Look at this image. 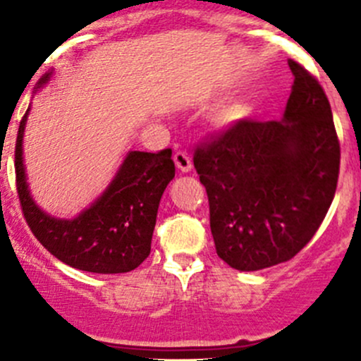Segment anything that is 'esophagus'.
<instances>
[{
	"label": "esophagus",
	"instance_id": "obj_1",
	"mask_svg": "<svg viewBox=\"0 0 361 361\" xmlns=\"http://www.w3.org/2000/svg\"><path fill=\"white\" fill-rule=\"evenodd\" d=\"M173 159H174V164H176V167L181 171V173H188V171H192V160L187 155V152H176Z\"/></svg>",
	"mask_w": 361,
	"mask_h": 361
}]
</instances>
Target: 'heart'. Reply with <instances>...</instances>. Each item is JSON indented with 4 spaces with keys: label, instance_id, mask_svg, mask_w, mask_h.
<instances>
[{
    "label": "heart",
    "instance_id": "obj_1",
    "mask_svg": "<svg viewBox=\"0 0 361 361\" xmlns=\"http://www.w3.org/2000/svg\"><path fill=\"white\" fill-rule=\"evenodd\" d=\"M253 113V104L248 103V101H241V103H235L228 108L227 113H225V122L228 123H238L246 120Z\"/></svg>",
    "mask_w": 361,
    "mask_h": 361
}]
</instances>
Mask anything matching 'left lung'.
I'll use <instances>...</instances> for the list:
<instances>
[{"label": "left lung", "mask_w": 361, "mask_h": 361, "mask_svg": "<svg viewBox=\"0 0 361 361\" xmlns=\"http://www.w3.org/2000/svg\"><path fill=\"white\" fill-rule=\"evenodd\" d=\"M288 66L293 85L279 122L243 120L194 155L216 253L238 271L293 258L336 195L341 147L330 103L314 76Z\"/></svg>", "instance_id": "left-lung-1"}]
</instances>
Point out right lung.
I'll return each instance as SVG.
<instances>
[{"label": "right lung", "instance_id": "add662e5", "mask_svg": "<svg viewBox=\"0 0 361 361\" xmlns=\"http://www.w3.org/2000/svg\"><path fill=\"white\" fill-rule=\"evenodd\" d=\"M54 71L38 80L47 85ZM27 108L16 143V180L23 213L32 234L69 267L96 274H120L136 269L150 255L159 202L174 178L171 150L129 152L106 190L75 218H56L32 199L24 166Z\"/></svg>", "mask_w": 361, "mask_h": 361}]
</instances>
